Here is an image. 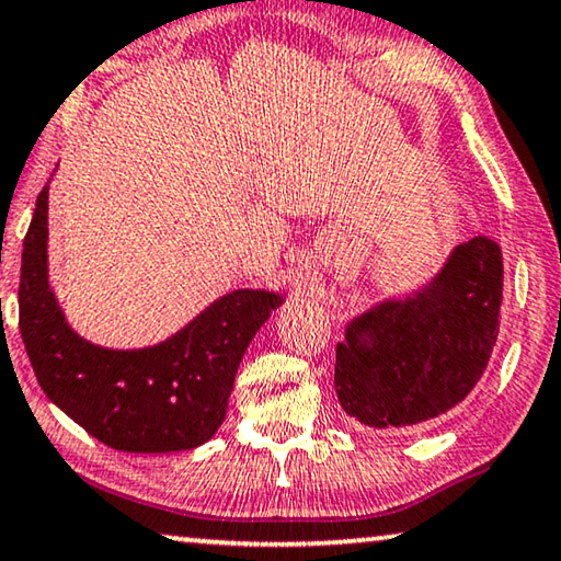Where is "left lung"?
I'll return each mask as SVG.
<instances>
[{"mask_svg":"<svg viewBox=\"0 0 561 561\" xmlns=\"http://www.w3.org/2000/svg\"><path fill=\"white\" fill-rule=\"evenodd\" d=\"M502 288V248L477 236L416 296L356 318L335 346L343 411L370 428H407L467 399L496 343Z\"/></svg>","mask_w":561,"mask_h":561,"instance_id":"left-lung-1","label":"left lung"}]
</instances>
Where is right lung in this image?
I'll use <instances>...</instances> for the list:
<instances>
[{
    "mask_svg": "<svg viewBox=\"0 0 561 561\" xmlns=\"http://www.w3.org/2000/svg\"><path fill=\"white\" fill-rule=\"evenodd\" d=\"M280 296L232 290L152 348L110 351L67 325L47 286V185L24 236L20 333L51 403L110 449H195L226 419L240 358Z\"/></svg>",
    "mask_w": 561,
    "mask_h": 561,
    "instance_id": "right-lung-1",
    "label": "right lung"
}]
</instances>
